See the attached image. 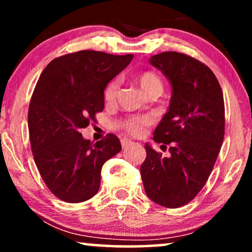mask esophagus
<instances>
[{
    "label": "esophagus",
    "instance_id": "esophagus-1",
    "mask_svg": "<svg viewBox=\"0 0 252 252\" xmlns=\"http://www.w3.org/2000/svg\"><path fill=\"white\" fill-rule=\"evenodd\" d=\"M120 142H122L123 148H128L129 146H132V141H129L127 139H122V140H120Z\"/></svg>",
    "mask_w": 252,
    "mask_h": 252
}]
</instances>
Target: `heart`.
<instances>
[{"instance_id": "1", "label": "heart", "mask_w": 252, "mask_h": 252, "mask_svg": "<svg viewBox=\"0 0 252 252\" xmlns=\"http://www.w3.org/2000/svg\"><path fill=\"white\" fill-rule=\"evenodd\" d=\"M136 82L140 85L141 89H142L144 94L147 96L158 95L159 96L163 93L164 84L161 78L157 73L153 71H144L141 72L140 74L136 75ZM117 91H118V80L110 81L108 86L104 89L103 93V97H104L105 102H112L116 98ZM150 124V119L147 117H142V118H129L124 120L119 124V127L125 130L126 133L130 134V135H141L146 127Z\"/></svg>"}]
</instances>
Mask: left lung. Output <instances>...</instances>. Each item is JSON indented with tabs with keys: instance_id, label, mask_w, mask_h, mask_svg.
I'll return each mask as SVG.
<instances>
[{
	"instance_id": "obj_1",
	"label": "left lung",
	"mask_w": 252,
	"mask_h": 252,
	"mask_svg": "<svg viewBox=\"0 0 252 252\" xmlns=\"http://www.w3.org/2000/svg\"><path fill=\"white\" fill-rule=\"evenodd\" d=\"M149 62L172 86L170 106L154 132L170 156L146 143L141 178L151 201L175 209L194 199L211 174L225 135V103L215 73L202 62L177 51Z\"/></svg>"
}]
</instances>
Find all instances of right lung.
<instances>
[{
  "instance_id": "1",
  "label": "right lung",
  "mask_w": 252,
  "mask_h": 252,
  "mask_svg": "<svg viewBox=\"0 0 252 252\" xmlns=\"http://www.w3.org/2000/svg\"><path fill=\"white\" fill-rule=\"evenodd\" d=\"M132 60L130 54L81 50L55 58L37 80L29 108L31 148L44 184L62 201L92 198L103 164L122 150L113 134L93 143L80 129L103 111L106 85Z\"/></svg>"
}]
</instances>
